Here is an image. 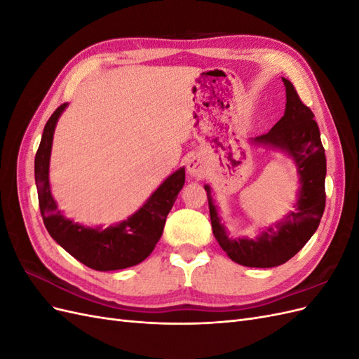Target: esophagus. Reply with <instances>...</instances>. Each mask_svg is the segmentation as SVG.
Returning a JSON list of instances; mask_svg holds the SVG:
<instances>
[{"label": "esophagus", "mask_w": 359, "mask_h": 359, "mask_svg": "<svg viewBox=\"0 0 359 359\" xmlns=\"http://www.w3.org/2000/svg\"><path fill=\"white\" fill-rule=\"evenodd\" d=\"M187 170L191 177H196V178H202L206 172L205 168V163L199 156H194L189 160L187 163Z\"/></svg>", "instance_id": "obj_1"}]
</instances>
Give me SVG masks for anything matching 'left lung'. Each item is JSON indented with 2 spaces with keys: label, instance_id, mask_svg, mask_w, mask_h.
Here are the masks:
<instances>
[{
  "label": "left lung",
  "instance_id": "left-lung-1",
  "mask_svg": "<svg viewBox=\"0 0 359 359\" xmlns=\"http://www.w3.org/2000/svg\"><path fill=\"white\" fill-rule=\"evenodd\" d=\"M286 85V111L280 121L268 133L257 136L255 140L285 149L297 161L301 180V191L297 210L286 215L283 223L269 227L257 240H231L227 236L220 219L217 215L212 199L208 193L210 217L212 233L217 243L233 262L253 268H273L287 262L307 244L316 232L327 202L325 193V175H327V158L320 142L318 123L309 106L302 103L290 81L283 78Z\"/></svg>",
  "mask_w": 359,
  "mask_h": 359
}]
</instances>
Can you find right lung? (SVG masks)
Instances as JSON below:
<instances>
[{"label": "right lung", "mask_w": 359, "mask_h": 359, "mask_svg": "<svg viewBox=\"0 0 359 359\" xmlns=\"http://www.w3.org/2000/svg\"><path fill=\"white\" fill-rule=\"evenodd\" d=\"M67 103L50 115L43 130L34 160V177L40 212L49 235L74 259L95 271H115L135 266L145 260L165 227L166 217L184 186L186 172L177 170L153 193L147 203L121 224L107 229H91L64 219L49 187V157L53 130Z\"/></svg>", "instance_id": "obj_1"}]
</instances>
